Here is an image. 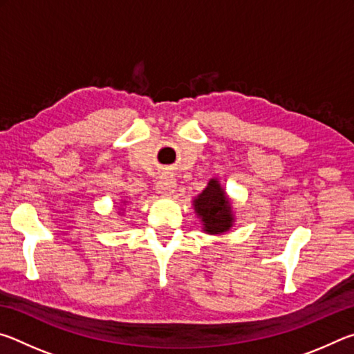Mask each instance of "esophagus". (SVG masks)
<instances>
[{
  "instance_id": "1",
  "label": "esophagus",
  "mask_w": 354,
  "mask_h": 354,
  "mask_svg": "<svg viewBox=\"0 0 354 354\" xmlns=\"http://www.w3.org/2000/svg\"><path fill=\"white\" fill-rule=\"evenodd\" d=\"M156 189H158L159 194L170 195L173 194V190L176 189V179L173 178L171 173H164V175L159 178L158 184H156Z\"/></svg>"
}]
</instances>
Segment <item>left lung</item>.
I'll use <instances>...</instances> for the list:
<instances>
[{
  "label": "left lung",
  "mask_w": 354,
  "mask_h": 354,
  "mask_svg": "<svg viewBox=\"0 0 354 354\" xmlns=\"http://www.w3.org/2000/svg\"><path fill=\"white\" fill-rule=\"evenodd\" d=\"M195 211L205 223V231L211 234L225 232L232 225L230 201L226 200L225 192L220 187L217 179L209 181L207 187L195 200Z\"/></svg>",
  "instance_id": "1"
}]
</instances>
